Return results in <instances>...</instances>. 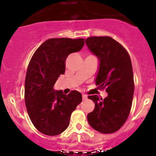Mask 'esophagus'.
Returning <instances> with one entry per match:
<instances>
[{
	"instance_id": "obj_1",
	"label": "esophagus",
	"mask_w": 156,
	"mask_h": 156,
	"mask_svg": "<svg viewBox=\"0 0 156 156\" xmlns=\"http://www.w3.org/2000/svg\"><path fill=\"white\" fill-rule=\"evenodd\" d=\"M87 95H85V94H82V99H83V100H87Z\"/></svg>"
}]
</instances>
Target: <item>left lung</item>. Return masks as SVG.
Here are the masks:
<instances>
[{
  "label": "left lung",
  "mask_w": 156,
  "mask_h": 156,
  "mask_svg": "<svg viewBox=\"0 0 156 156\" xmlns=\"http://www.w3.org/2000/svg\"><path fill=\"white\" fill-rule=\"evenodd\" d=\"M85 43L99 59L96 85L106 87L108 93L105 99L88 96L95 108L87 115V121L100 133H114L126 122L132 106L134 84L130 56L119 42L108 36L87 37Z\"/></svg>",
  "instance_id": "1"
}]
</instances>
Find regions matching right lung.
Masks as SVG:
<instances>
[{
  "instance_id": "obj_1",
  "label": "right lung",
  "mask_w": 156,
  "mask_h": 156,
  "mask_svg": "<svg viewBox=\"0 0 156 156\" xmlns=\"http://www.w3.org/2000/svg\"><path fill=\"white\" fill-rule=\"evenodd\" d=\"M84 39H48L34 52L26 72L25 102L34 126L48 136L60 134L69 125L71 115L82 100L81 93L72 90L66 95L53 89L66 70L70 53L81 50Z\"/></svg>"
}]
</instances>
